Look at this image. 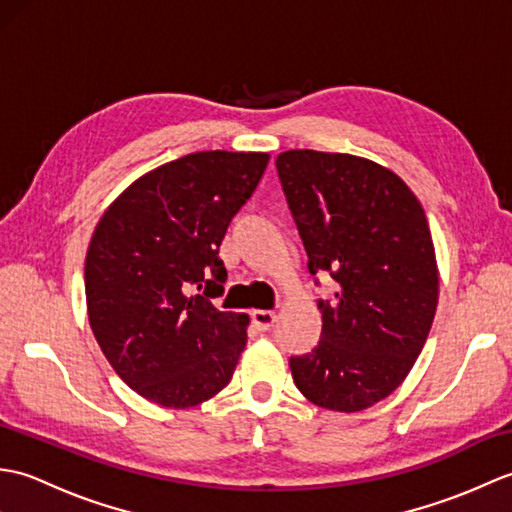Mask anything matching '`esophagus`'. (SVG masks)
<instances>
[{"label": "esophagus", "instance_id": "esophagus-1", "mask_svg": "<svg viewBox=\"0 0 512 512\" xmlns=\"http://www.w3.org/2000/svg\"><path fill=\"white\" fill-rule=\"evenodd\" d=\"M250 317H253L255 328L259 332H268L275 325V321H277V314L270 312V310H255L253 314H250Z\"/></svg>", "mask_w": 512, "mask_h": 512}]
</instances>
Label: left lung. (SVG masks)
<instances>
[{"label":"left lung","mask_w":512,"mask_h":512,"mask_svg":"<svg viewBox=\"0 0 512 512\" xmlns=\"http://www.w3.org/2000/svg\"><path fill=\"white\" fill-rule=\"evenodd\" d=\"M275 165L310 273L336 281L334 297L319 299L321 341L290 356L292 378L314 405L363 411L405 380L436 317L427 215L407 184L372 160L292 149Z\"/></svg>","instance_id":"1"}]
</instances>
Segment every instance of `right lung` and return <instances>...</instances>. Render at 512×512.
Returning a JSON list of instances; mask_svg holds the SVG:
<instances>
[{
	"mask_svg": "<svg viewBox=\"0 0 512 512\" xmlns=\"http://www.w3.org/2000/svg\"><path fill=\"white\" fill-rule=\"evenodd\" d=\"M268 154L198 151L136 180L101 217L85 299L107 361L140 396L187 409L233 378L248 317L222 312L220 244Z\"/></svg>",
	"mask_w": 512,
	"mask_h": 512,
	"instance_id": "right-lung-1",
	"label": "right lung"
}]
</instances>
